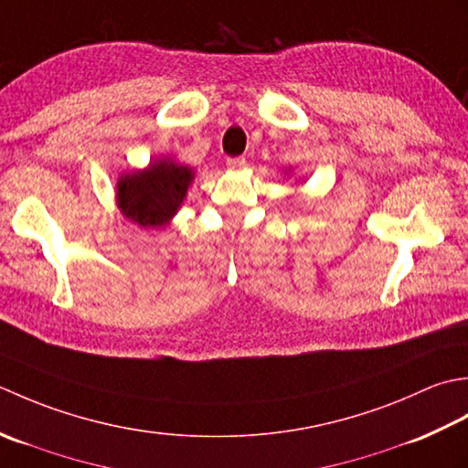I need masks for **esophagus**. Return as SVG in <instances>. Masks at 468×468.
Segmentation results:
<instances>
[{
  "instance_id": "34e87169",
  "label": "esophagus",
  "mask_w": 468,
  "mask_h": 468,
  "mask_svg": "<svg viewBox=\"0 0 468 468\" xmlns=\"http://www.w3.org/2000/svg\"><path fill=\"white\" fill-rule=\"evenodd\" d=\"M226 165L230 169H242L246 165V159L244 157H228Z\"/></svg>"
}]
</instances>
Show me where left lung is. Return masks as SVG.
<instances>
[{
  "instance_id": "obj_1",
  "label": "left lung",
  "mask_w": 468,
  "mask_h": 468,
  "mask_svg": "<svg viewBox=\"0 0 468 468\" xmlns=\"http://www.w3.org/2000/svg\"><path fill=\"white\" fill-rule=\"evenodd\" d=\"M291 171H292V169H289V171H284V174H291Z\"/></svg>"
}]
</instances>
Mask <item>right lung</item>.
<instances>
[{"label": "right lung", "mask_w": 468, "mask_h": 468, "mask_svg": "<svg viewBox=\"0 0 468 468\" xmlns=\"http://www.w3.org/2000/svg\"><path fill=\"white\" fill-rule=\"evenodd\" d=\"M196 171L174 157L154 159L147 167L122 171L117 179V207L141 228H165L184 204Z\"/></svg>", "instance_id": "obj_1"}]
</instances>
